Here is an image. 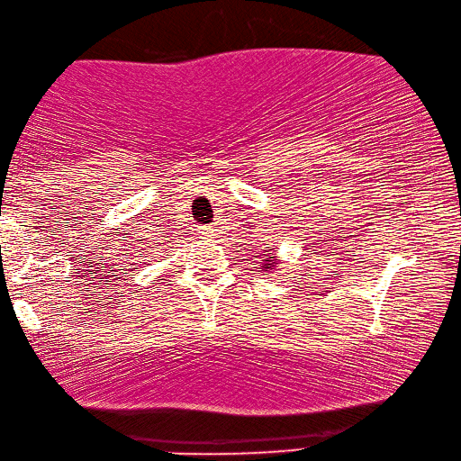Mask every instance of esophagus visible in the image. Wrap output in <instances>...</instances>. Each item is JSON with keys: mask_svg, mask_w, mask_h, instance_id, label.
I'll list each match as a JSON object with an SVG mask.
<instances>
[{"mask_svg": "<svg viewBox=\"0 0 461 461\" xmlns=\"http://www.w3.org/2000/svg\"><path fill=\"white\" fill-rule=\"evenodd\" d=\"M196 230H199V234H201L203 239H211V237H214V230H217V229H212V227H206V224H204V227H199V229H196Z\"/></svg>", "mask_w": 461, "mask_h": 461, "instance_id": "34e87169", "label": "esophagus"}]
</instances>
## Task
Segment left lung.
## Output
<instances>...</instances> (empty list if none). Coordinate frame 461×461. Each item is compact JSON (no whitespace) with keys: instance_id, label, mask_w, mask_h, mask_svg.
Listing matches in <instances>:
<instances>
[{"instance_id":"left-lung-1","label":"left lung","mask_w":461,"mask_h":461,"mask_svg":"<svg viewBox=\"0 0 461 461\" xmlns=\"http://www.w3.org/2000/svg\"><path fill=\"white\" fill-rule=\"evenodd\" d=\"M270 258H275V257H270ZM276 265V262L275 260H267V265L265 267H262V268H270V267H275Z\"/></svg>"}]
</instances>
